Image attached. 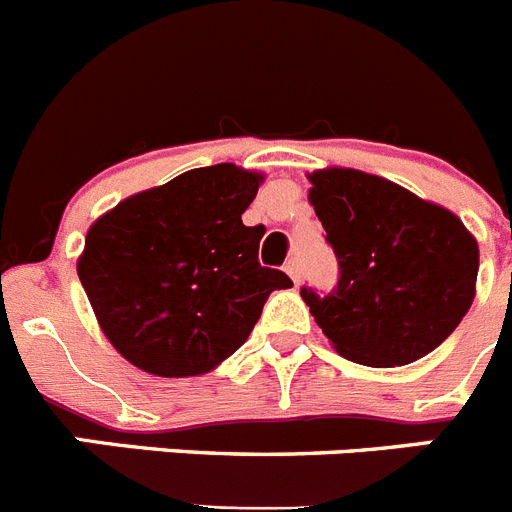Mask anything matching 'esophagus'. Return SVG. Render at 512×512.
<instances>
[{
	"mask_svg": "<svg viewBox=\"0 0 512 512\" xmlns=\"http://www.w3.org/2000/svg\"><path fill=\"white\" fill-rule=\"evenodd\" d=\"M284 271H287V274H289V279H292V282H295V284H300L302 271H300V264H297V259L287 261V266H284Z\"/></svg>",
	"mask_w": 512,
	"mask_h": 512,
	"instance_id": "obj_1",
	"label": "esophagus"
}]
</instances>
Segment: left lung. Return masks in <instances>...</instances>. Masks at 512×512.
I'll use <instances>...</instances> for the list:
<instances>
[{
	"label": "left lung",
	"mask_w": 512,
	"mask_h": 512,
	"mask_svg": "<svg viewBox=\"0 0 512 512\" xmlns=\"http://www.w3.org/2000/svg\"><path fill=\"white\" fill-rule=\"evenodd\" d=\"M307 200L338 259L336 292L302 300L348 361L405 366L454 333L477 292L479 246L459 217L359 169L312 171Z\"/></svg>",
	"instance_id": "left-lung-1"
}]
</instances>
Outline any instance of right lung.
Segmentation results:
<instances>
[{"mask_svg":"<svg viewBox=\"0 0 512 512\" xmlns=\"http://www.w3.org/2000/svg\"><path fill=\"white\" fill-rule=\"evenodd\" d=\"M264 174L215 164L138 192L97 217L76 271L122 359L156 377L212 372L246 343L274 289L259 264L264 228L241 215Z\"/></svg>","mask_w":512,"mask_h":512,"instance_id":"obj_1","label":"right lung"}]
</instances>
